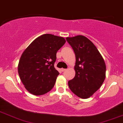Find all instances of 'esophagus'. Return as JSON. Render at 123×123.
<instances>
[{
    "label": "esophagus",
    "instance_id": "obj_1",
    "mask_svg": "<svg viewBox=\"0 0 123 123\" xmlns=\"http://www.w3.org/2000/svg\"><path fill=\"white\" fill-rule=\"evenodd\" d=\"M61 70L62 72H65V71H67V69H64V68H62Z\"/></svg>",
    "mask_w": 123,
    "mask_h": 123
}]
</instances>
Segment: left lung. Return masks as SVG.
<instances>
[{
    "instance_id": "obj_1",
    "label": "left lung",
    "mask_w": 123,
    "mask_h": 123,
    "mask_svg": "<svg viewBox=\"0 0 123 123\" xmlns=\"http://www.w3.org/2000/svg\"><path fill=\"white\" fill-rule=\"evenodd\" d=\"M76 57L75 76L68 81L71 91L87 99L100 87L106 78V64L93 43L83 36L66 38Z\"/></svg>"
}]
</instances>
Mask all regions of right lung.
I'll use <instances>...</instances> for the list:
<instances>
[{
	"mask_svg": "<svg viewBox=\"0 0 123 123\" xmlns=\"http://www.w3.org/2000/svg\"><path fill=\"white\" fill-rule=\"evenodd\" d=\"M65 42L64 38L45 34L35 39L23 52L18 72L30 93L43 95L53 88L59 74L54 68L56 52Z\"/></svg>",
	"mask_w": 123,
	"mask_h": 123,
	"instance_id": "obj_1",
	"label": "right lung"
}]
</instances>
